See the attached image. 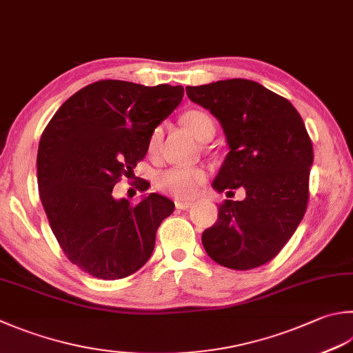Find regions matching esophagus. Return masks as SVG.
Returning a JSON list of instances; mask_svg holds the SVG:
<instances>
[{
  "instance_id": "1",
  "label": "esophagus",
  "mask_w": 353,
  "mask_h": 353,
  "mask_svg": "<svg viewBox=\"0 0 353 353\" xmlns=\"http://www.w3.org/2000/svg\"><path fill=\"white\" fill-rule=\"evenodd\" d=\"M175 205H176V209H179V210H185V209L190 208L192 203L190 201H184V199H176Z\"/></svg>"
}]
</instances>
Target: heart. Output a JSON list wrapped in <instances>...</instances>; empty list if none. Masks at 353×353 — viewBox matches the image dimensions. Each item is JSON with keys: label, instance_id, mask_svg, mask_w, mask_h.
Masks as SVG:
<instances>
[{"label": "heart", "instance_id": "b5f03b06", "mask_svg": "<svg viewBox=\"0 0 353 353\" xmlns=\"http://www.w3.org/2000/svg\"><path fill=\"white\" fill-rule=\"evenodd\" d=\"M181 124L199 141L208 135H214V121L204 112L189 110L181 117ZM163 139L161 128H157L149 138V152L158 150ZM208 174L199 168H170L157 175V188L178 199H190L196 195L198 189L205 181Z\"/></svg>", "mask_w": 353, "mask_h": 353}]
</instances>
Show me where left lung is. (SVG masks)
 <instances>
[{"mask_svg": "<svg viewBox=\"0 0 353 353\" xmlns=\"http://www.w3.org/2000/svg\"><path fill=\"white\" fill-rule=\"evenodd\" d=\"M190 101L208 109L225 135V155L212 188L243 201L219 205L201 241L215 263L235 270L278 255L301 223L309 199L314 149L303 119L288 99L250 79L188 85Z\"/></svg>", "mask_w": 353, "mask_h": 353, "instance_id": "1", "label": "left lung"}]
</instances>
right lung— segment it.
Listing matches in <instances>:
<instances>
[{"mask_svg": "<svg viewBox=\"0 0 353 353\" xmlns=\"http://www.w3.org/2000/svg\"><path fill=\"white\" fill-rule=\"evenodd\" d=\"M184 95L183 85L103 79L73 94L38 145V190L50 229L73 264L119 280L148 263L157 229L175 209L169 198L132 205L112 190L148 154L149 138Z\"/></svg>", "mask_w": 353, "mask_h": 353, "instance_id": "right-lung-1", "label": "right lung"}]
</instances>
